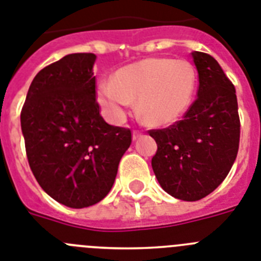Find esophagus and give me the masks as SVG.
I'll return each mask as SVG.
<instances>
[{
  "instance_id": "34e87169",
  "label": "esophagus",
  "mask_w": 261,
  "mask_h": 261,
  "mask_svg": "<svg viewBox=\"0 0 261 261\" xmlns=\"http://www.w3.org/2000/svg\"><path fill=\"white\" fill-rule=\"evenodd\" d=\"M140 137H142V133H140V131H138V130L133 131V139L134 140H137L138 138H140Z\"/></svg>"
}]
</instances>
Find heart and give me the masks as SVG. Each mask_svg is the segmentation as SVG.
Here are the masks:
<instances>
[{
    "label": "heart",
    "instance_id": "b5f03b06",
    "mask_svg": "<svg viewBox=\"0 0 261 261\" xmlns=\"http://www.w3.org/2000/svg\"><path fill=\"white\" fill-rule=\"evenodd\" d=\"M197 85L196 69L188 60L147 58L118 69L113 80L97 85L96 96L106 117L119 122L133 99L137 113L148 126H168L192 105Z\"/></svg>",
    "mask_w": 261,
    "mask_h": 261
}]
</instances>
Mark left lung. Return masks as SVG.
I'll return each mask as SVG.
<instances>
[{
  "mask_svg": "<svg viewBox=\"0 0 261 261\" xmlns=\"http://www.w3.org/2000/svg\"><path fill=\"white\" fill-rule=\"evenodd\" d=\"M198 90L184 119L149 130L158 151L152 169L172 197L198 201L215 190L230 172L239 149L240 121L235 87L205 52H192Z\"/></svg>",
  "mask_w": 261,
  "mask_h": 261,
  "instance_id": "1",
  "label": "left lung"
}]
</instances>
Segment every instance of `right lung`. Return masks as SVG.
I'll use <instances>...</instances> for the list:
<instances>
[{
    "label": "right lung",
    "instance_id": "add662e5",
    "mask_svg": "<svg viewBox=\"0 0 261 261\" xmlns=\"http://www.w3.org/2000/svg\"><path fill=\"white\" fill-rule=\"evenodd\" d=\"M94 54H71L34 77L21 112L30 168L48 196L73 209L105 198L131 144L96 99Z\"/></svg>",
    "mask_w": 261,
    "mask_h": 261
}]
</instances>
